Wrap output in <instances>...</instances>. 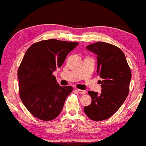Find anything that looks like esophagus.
<instances>
[{
    "label": "esophagus",
    "mask_w": 146,
    "mask_h": 146,
    "mask_svg": "<svg viewBox=\"0 0 146 146\" xmlns=\"http://www.w3.org/2000/svg\"><path fill=\"white\" fill-rule=\"evenodd\" d=\"M76 91L79 93H81V94H84L86 93V90H81V89H76Z\"/></svg>",
    "instance_id": "esophagus-1"
}]
</instances>
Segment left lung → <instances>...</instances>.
Listing matches in <instances>:
<instances>
[{"label":"left lung","mask_w":146,"mask_h":146,"mask_svg":"<svg viewBox=\"0 0 146 146\" xmlns=\"http://www.w3.org/2000/svg\"><path fill=\"white\" fill-rule=\"evenodd\" d=\"M86 48L98 56L102 93L88 91L92 102L84 110L90 119L103 121L116 113L128 95L131 71L123 52L115 45L98 42Z\"/></svg>","instance_id":"obj_1"}]
</instances>
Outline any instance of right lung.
<instances>
[{
    "label": "right lung",
    "instance_id": "obj_1",
    "mask_svg": "<svg viewBox=\"0 0 146 146\" xmlns=\"http://www.w3.org/2000/svg\"><path fill=\"white\" fill-rule=\"evenodd\" d=\"M78 44L51 39L34 43L27 50L18 69L19 95L27 109L36 118L51 121L61 113L73 87L60 86L53 72Z\"/></svg>",
    "mask_w": 146,
    "mask_h": 146
}]
</instances>
